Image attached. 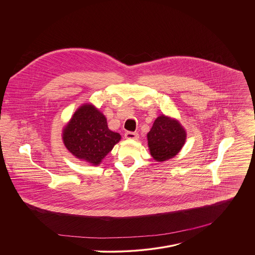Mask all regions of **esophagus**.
I'll return each mask as SVG.
<instances>
[{
  "instance_id": "1",
  "label": "esophagus",
  "mask_w": 255,
  "mask_h": 255,
  "mask_svg": "<svg viewBox=\"0 0 255 255\" xmlns=\"http://www.w3.org/2000/svg\"><path fill=\"white\" fill-rule=\"evenodd\" d=\"M125 138L136 140L138 138V133L137 132H132V131H127L125 133Z\"/></svg>"
}]
</instances>
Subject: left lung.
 <instances>
[{"instance_id": "obj_1", "label": "left lung", "mask_w": 255, "mask_h": 255, "mask_svg": "<svg viewBox=\"0 0 255 255\" xmlns=\"http://www.w3.org/2000/svg\"><path fill=\"white\" fill-rule=\"evenodd\" d=\"M147 140L153 159L164 162L179 153L185 143L186 131L177 120L161 115L155 120Z\"/></svg>"}]
</instances>
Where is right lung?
Wrapping results in <instances>:
<instances>
[{"mask_svg":"<svg viewBox=\"0 0 255 255\" xmlns=\"http://www.w3.org/2000/svg\"><path fill=\"white\" fill-rule=\"evenodd\" d=\"M64 145L77 159L98 165L121 140L93 104L82 105L62 130Z\"/></svg>","mask_w":255,"mask_h":255,"instance_id":"obj_1","label":"right lung"}]
</instances>
